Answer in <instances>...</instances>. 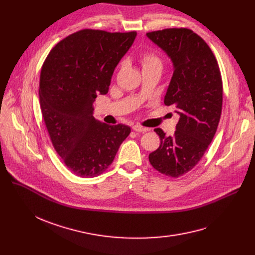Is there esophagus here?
Masks as SVG:
<instances>
[{
  "instance_id": "1",
  "label": "esophagus",
  "mask_w": 255,
  "mask_h": 255,
  "mask_svg": "<svg viewBox=\"0 0 255 255\" xmlns=\"http://www.w3.org/2000/svg\"><path fill=\"white\" fill-rule=\"evenodd\" d=\"M132 129L134 130V131H136V132H145V131L149 130L148 128H144V127L140 126V125H134V126L132 127Z\"/></svg>"
}]
</instances>
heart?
Segmentation results:
<instances>
[{
    "mask_svg": "<svg viewBox=\"0 0 255 255\" xmlns=\"http://www.w3.org/2000/svg\"><path fill=\"white\" fill-rule=\"evenodd\" d=\"M142 68H151V67H158L162 68V61L155 52H145L141 56Z\"/></svg>",
    "mask_w": 255,
    "mask_h": 255,
    "instance_id": "b5f03b06",
    "label": "heart"
}]
</instances>
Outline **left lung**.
Returning <instances> with one entry per match:
<instances>
[{
	"label": "left lung",
	"instance_id": "8db88e82",
	"mask_svg": "<svg viewBox=\"0 0 255 255\" xmlns=\"http://www.w3.org/2000/svg\"><path fill=\"white\" fill-rule=\"evenodd\" d=\"M170 59L173 72L164 96L180 116L175 135L161 128L159 148L149 155L159 172L178 178L203 158L215 135L222 111V79L215 56L205 40L189 29H165L146 33Z\"/></svg>",
	"mask_w": 255,
	"mask_h": 255
}]
</instances>
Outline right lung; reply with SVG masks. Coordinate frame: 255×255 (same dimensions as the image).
Here are the masks:
<instances>
[{"mask_svg":"<svg viewBox=\"0 0 255 255\" xmlns=\"http://www.w3.org/2000/svg\"><path fill=\"white\" fill-rule=\"evenodd\" d=\"M136 32L83 30L53 47L40 74L39 99L51 142L76 176L93 178L109 167L131 131L93 116L98 94L109 92L115 68Z\"/></svg>","mask_w":255,"mask_h":255,"instance_id":"obj_1","label":"right lung"}]
</instances>
